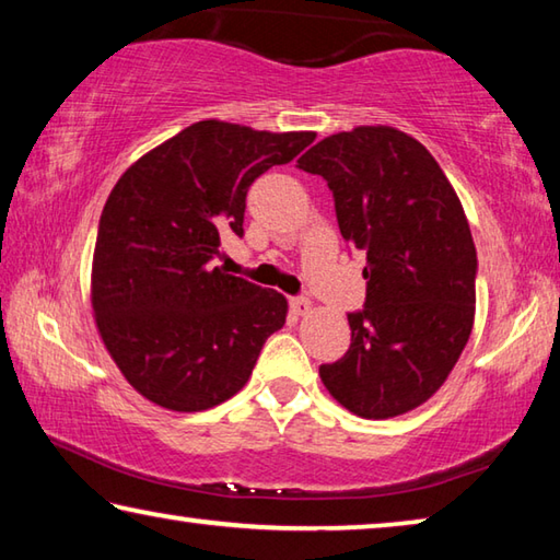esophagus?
Masks as SVG:
<instances>
[{
    "mask_svg": "<svg viewBox=\"0 0 560 560\" xmlns=\"http://www.w3.org/2000/svg\"><path fill=\"white\" fill-rule=\"evenodd\" d=\"M311 308H314V303H311L308 299H303V296L291 299V311H293V314H296V316L311 314Z\"/></svg>",
    "mask_w": 560,
    "mask_h": 560,
    "instance_id": "34e87169",
    "label": "esophagus"
}]
</instances>
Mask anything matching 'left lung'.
Returning <instances> with one entry per match:
<instances>
[{"label": "left lung", "instance_id": "1", "mask_svg": "<svg viewBox=\"0 0 560 560\" xmlns=\"http://www.w3.org/2000/svg\"><path fill=\"white\" fill-rule=\"evenodd\" d=\"M336 200L343 240L365 254V308L350 348L318 375L365 420L415 410L440 390L474 326L477 249L438 160L390 126L336 132L299 158Z\"/></svg>", "mask_w": 560, "mask_h": 560}]
</instances>
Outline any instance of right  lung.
I'll list each match as a JSON object with an SVG mask.
<instances>
[{"instance_id":"1","label":"right lung","mask_w":560,"mask_h":560,"mask_svg":"<svg viewBox=\"0 0 560 560\" xmlns=\"http://www.w3.org/2000/svg\"><path fill=\"white\" fill-rule=\"evenodd\" d=\"M316 132L200 120L138 158L103 207L91 306L122 377L165 410L200 412L249 381L261 346L287 324L273 289L212 267L242 236L246 189L287 165Z\"/></svg>"}]
</instances>
